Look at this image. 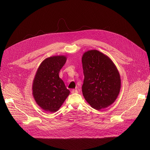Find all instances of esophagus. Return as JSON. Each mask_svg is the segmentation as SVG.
<instances>
[{"label":"esophagus","mask_w":150,"mask_h":150,"mask_svg":"<svg viewBox=\"0 0 150 150\" xmlns=\"http://www.w3.org/2000/svg\"><path fill=\"white\" fill-rule=\"evenodd\" d=\"M71 93H78V90H75V89H72L71 90Z\"/></svg>","instance_id":"obj_1"}]
</instances>
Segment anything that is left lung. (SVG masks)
Listing matches in <instances>:
<instances>
[{"label":"left lung","instance_id":"obj_1","mask_svg":"<svg viewBox=\"0 0 150 150\" xmlns=\"http://www.w3.org/2000/svg\"><path fill=\"white\" fill-rule=\"evenodd\" d=\"M84 75L83 96L93 108L100 110L112 104L120 90L119 72L110 59L96 50L85 52L82 58Z\"/></svg>","mask_w":150,"mask_h":150}]
</instances>
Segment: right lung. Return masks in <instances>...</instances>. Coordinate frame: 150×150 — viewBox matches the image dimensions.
<instances>
[{"label":"right lung","instance_id":"add662e5","mask_svg":"<svg viewBox=\"0 0 150 150\" xmlns=\"http://www.w3.org/2000/svg\"><path fill=\"white\" fill-rule=\"evenodd\" d=\"M66 61L63 56L47 58L37 71L33 84V96L38 105L47 112L58 110L69 94V90L59 76Z\"/></svg>","mask_w":150,"mask_h":150}]
</instances>
